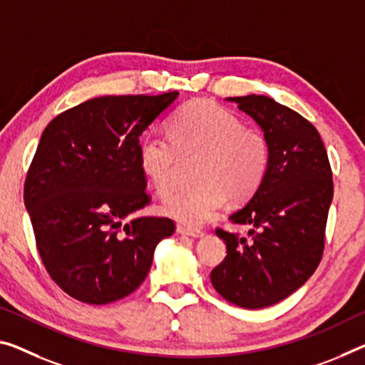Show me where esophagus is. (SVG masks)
I'll use <instances>...</instances> for the list:
<instances>
[{
    "label": "esophagus",
    "mask_w": 365,
    "mask_h": 365,
    "mask_svg": "<svg viewBox=\"0 0 365 365\" xmlns=\"http://www.w3.org/2000/svg\"><path fill=\"white\" fill-rule=\"evenodd\" d=\"M176 232L179 235H184V237H190V238H202V237H204V232H200V230L182 227V225H178Z\"/></svg>",
    "instance_id": "1"
}]
</instances>
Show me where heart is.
<instances>
[{"label":"heart","instance_id":"1","mask_svg":"<svg viewBox=\"0 0 365 365\" xmlns=\"http://www.w3.org/2000/svg\"><path fill=\"white\" fill-rule=\"evenodd\" d=\"M199 156V184L163 205V212L187 227L209 222L225 204L243 202L261 186L269 168V143L259 130L243 127L232 112L212 101L184 104L170 122V138L140 140L138 161L155 192L168 199L178 189L181 160Z\"/></svg>","mask_w":365,"mask_h":365}]
</instances>
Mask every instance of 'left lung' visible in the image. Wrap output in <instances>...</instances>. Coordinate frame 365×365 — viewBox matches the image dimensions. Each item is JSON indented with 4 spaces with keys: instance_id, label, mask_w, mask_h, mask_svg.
<instances>
[{
    "instance_id": "obj_1",
    "label": "left lung",
    "mask_w": 365,
    "mask_h": 365,
    "mask_svg": "<svg viewBox=\"0 0 365 365\" xmlns=\"http://www.w3.org/2000/svg\"><path fill=\"white\" fill-rule=\"evenodd\" d=\"M253 119L269 143V168L245 207L230 215L250 225L248 238L217 235L227 256L210 280L230 304L271 307L300 289L322 261L333 175L322 137L310 122L267 96L227 98Z\"/></svg>"
}]
</instances>
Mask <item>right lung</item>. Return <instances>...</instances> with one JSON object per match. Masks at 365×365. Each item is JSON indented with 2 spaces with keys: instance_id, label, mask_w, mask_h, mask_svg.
Masks as SVG:
<instances>
[{
  "instance_id": "1",
  "label": "right lung",
  "mask_w": 365,
  "mask_h": 365,
  "mask_svg": "<svg viewBox=\"0 0 365 365\" xmlns=\"http://www.w3.org/2000/svg\"><path fill=\"white\" fill-rule=\"evenodd\" d=\"M178 96L94 98L43 130L24 204L43 266L73 299L106 305L130 295L147 277L156 245L175 233L171 218L124 220L150 202L140 135Z\"/></svg>"
}]
</instances>
